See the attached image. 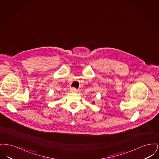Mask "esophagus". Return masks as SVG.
I'll use <instances>...</instances> for the list:
<instances>
[{"instance_id": "34e87169", "label": "esophagus", "mask_w": 159, "mask_h": 159, "mask_svg": "<svg viewBox=\"0 0 159 159\" xmlns=\"http://www.w3.org/2000/svg\"><path fill=\"white\" fill-rule=\"evenodd\" d=\"M77 90L76 89V88H72L70 89V92H72V93H75L77 92Z\"/></svg>"}]
</instances>
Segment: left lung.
I'll return each instance as SVG.
<instances>
[{
    "label": "left lung",
    "mask_w": 159,
    "mask_h": 159,
    "mask_svg": "<svg viewBox=\"0 0 159 159\" xmlns=\"http://www.w3.org/2000/svg\"><path fill=\"white\" fill-rule=\"evenodd\" d=\"M93 103H94V102H92V104H93Z\"/></svg>",
    "instance_id": "1"
}]
</instances>
